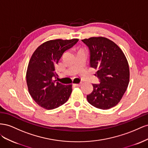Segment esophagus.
<instances>
[{"label":"esophagus","instance_id":"obj_1","mask_svg":"<svg viewBox=\"0 0 148 148\" xmlns=\"http://www.w3.org/2000/svg\"><path fill=\"white\" fill-rule=\"evenodd\" d=\"M75 86H82V83H75V84H73Z\"/></svg>","mask_w":148,"mask_h":148}]
</instances>
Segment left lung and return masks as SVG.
<instances>
[{"label":"left lung","mask_w":148,"mask_h":148,"mask_svg":"<svg viewBox=\"0 0 148 148\" xmlns=\"http://www.w3.org/2000/svg\"><path fill=\"white\" fill-rule=\"evenodd\" d=\"M82 41L88 47L90 66L99 84H92V92L87 95L89 104L106 110L117 105L126 91L130 79L128 61L121 49L104 37H92Z\"/></svg>","instance_id":"obj_1"}]
</instances>
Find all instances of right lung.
<instances>
[{
	"instance_id": "right-lung-1",
	"label": "right lung",
	"mask_w": 148,
	"mask_h": 148,
	"mask_svg": "<svg viewBox=\"0 0 148 148\" xmlns=\"http://www.w3.org/2000/svg\"><path fill=\"white\" fill-rule=\"evenodd\" d=\"M78 41V39L50 40L40 45L31 56L26 71V83L31 96L42 108L56 109L68 101L72 86L54 80L58 77L56 65L65 51Z\"/></svg>"
}]
</instances>
